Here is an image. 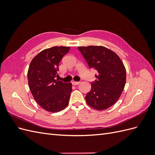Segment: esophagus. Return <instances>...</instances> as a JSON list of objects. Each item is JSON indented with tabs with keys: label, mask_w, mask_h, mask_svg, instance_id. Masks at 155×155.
I'll return each instance as SVG.
<instances>
[{
	"label": "esophagus",
	"mask_w": 155,
	"mask_h": 155,
	"mask_svg": "<svg viewBox=\"0 0 155 155\" xmlns=\"http://www.w3.org/2000/svg\"><path fill=\"white\" fill-rule=\"evenodd\" d=\"M72 85H79V83H80V82L79 81H72Z\"/></svg>",
	"instance_id": "34e87169"
}]
</instances>
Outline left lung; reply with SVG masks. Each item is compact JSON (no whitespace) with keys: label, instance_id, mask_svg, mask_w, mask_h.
<instances>
[{"label":"left lung","instance_id":"left-lung-1","mask_svg":"<svg viewBox=\"0 0 155 155\" xmlns=\"http://www.w3.org/2000/svg\"><path fill=\"white\" fill-rule=\"evenodd\" d=\"M90 68L98 74L85 96L88 105L97 110L109 109L118 101L126 83V70L122 61L113 51L102 46H79Z\"/></svg>","mask_w":155,"mask_h":155}]
</instances>
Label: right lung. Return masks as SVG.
I'll return each mask as SVG.
<instances>
[{
  "label": "right lung",
  "instance_id": "add662e5",
  "mask_svg": "<svg viewBox=\"0 0 155 155\" xmlns=\"http://www.w3.org/2000/svg\"><path fill=\"white\" fill-rule=\"evenodd\" d=\"M69 50V46L46 48L36 55L30 64L28 81L31 94L40 107L48 112H59L68 105L72 83L54 78L59 71V62Z\"/></svg>",
  "mask_w": 155,
  "mask_h": 155
}]
</instances>
